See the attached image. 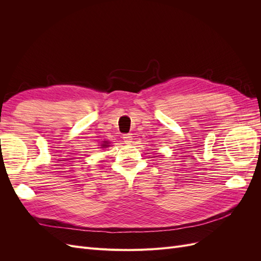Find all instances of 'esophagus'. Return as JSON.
Returning a JSON list of instances; mask_svg holds the SVG:
<instances>
[{"label":"esophagus","mask_w":261,"mask_h":261,"mask_svg":"<svg viewBox=\"0 0 261 261\" xmlns=\"http://www.w3.org/2000/svg\"><path fill=\"white\" fill-rule=\"evenodd\" d=\"M123 140H124V143L126 145H130L133 143L132 134H124V135H123Z\"/></svg>","instance_id":"34e87169"}]
</instances>
